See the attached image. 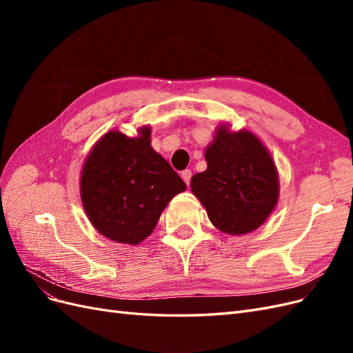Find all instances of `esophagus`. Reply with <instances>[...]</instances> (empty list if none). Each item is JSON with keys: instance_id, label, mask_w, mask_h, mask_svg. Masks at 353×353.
<instances>
[{"instance_id": "1", "label": "esophagus", "mask_w": 353, "mask_h": 353, "mask_svg": "<svg viewBox=\"0 0 353 353\" xmlns=\"http://www.w3.org/2000/svg\"><path fill=\"white\" fill-rule=\"evenodd\" d=\"M181 178L184 179V183H185V184H190V179H191V170H190V169L183 170V172H181Z\"/></svg>"}]
</instances>
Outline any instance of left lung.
Returning <instances> with one entry per match:
<instances>
[{
  "label": "left lung",
  "mask_w": 353,
  "mask_h": 353,
  "mask_svg": "<svg viewBox=\"0 0 353 353\" xmlns=\"http://www.w3.org/2000/svg\"><path fill=\"white\" fill-rule=\"evenodd\" d=\"M205 172L191 178V191L210 222L231 236L258 230L274 212L280 196L279 172L268 148L248 130L218 125L206 147Z\"/></svg>",
  "instance_id": "left-lung-1"
}]
</instances>
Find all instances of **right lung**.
Returning a JSON list of instances; mask_svg holds the SVG:
<instances>
[{
  "label": "right lung",
  "mask_w": 353,
  "mask_h": 353,
  "mask_svg": "<svg viewBox=\"0 0 353 353\" xmlns=\"http://www.w3.org/2000/svg\"><path fill=\"white\" fill-rule=\"evenodd\" d=\"M150 126L137 137L105 132L94 144L81 172L85 213L101 236L137 245L153 232L162 212L185 183L152 147Z\"/></svg>",
  "instance_id": "add662e5"
}]
</instances>
